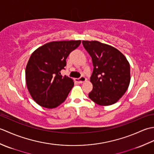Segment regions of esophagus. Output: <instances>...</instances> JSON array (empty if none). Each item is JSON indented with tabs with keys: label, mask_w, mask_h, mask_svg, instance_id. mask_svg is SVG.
Here are the masks:
<instances>
[{
	"label": "esophagus",
	"mask_w": 154,
	"mask_h": 154,
	"mask_svg": "<svg viewBox=\"0 0 154 154\" xmlns=\"http://www.w3.org/2000/svg\"><path fill=\"white\" fill-rule=\"evenodd\" d=\"M75 81H76L78 83H83L84 82H85L87 81V79L85 77H81L79 79H76Z\"/></svg>",
	"instance_id": "esophagus-1"
}]
</instances>
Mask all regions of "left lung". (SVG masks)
I'll return each mask as SVG.
<instances>
[{
  "label": "left lung",
  "instance_id": "8db88e82",
  "mask_svg": "<svg viewBox=\"0 0 154 154\" xmlns=\"http://www.w3.org/2000/svg\"><path fill=\"white\" fill-rule=\"evenodd\" d=\"M92 58L93 71L90 81L93 90L89 97L100 106L116 103L126 93L130 82V63L126 57L108 44L82 41Z\"/></svg>",
  "mask_w": 154,
  "mask_h": 154
}]
</instances>
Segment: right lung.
I'll return each mask as SVG.
<instances>
[{
  "mask_svg": "<svg viewBox=\"0 0 154 154\" xmlns=\"http://www.w3.org/2000/svg\"><path fill=\"white\" fill-rule=\"evenodd\" d=\"M81 42H49L32 54L26 67V82L32 99L40 106L54 109L66 99L74 82L66 75H61L60 71L66 65L68 55Z\"/></svg>",
  "mask_w": 154,
  "mask_h": 154,
  "instance_id": "1",
  "label": "right lung"
}]
</instances>
